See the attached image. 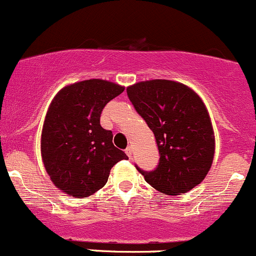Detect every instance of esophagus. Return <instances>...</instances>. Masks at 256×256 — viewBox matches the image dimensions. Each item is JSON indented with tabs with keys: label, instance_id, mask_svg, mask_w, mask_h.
Returning a JSON list of instances; mask_svg holds the SVG:
<instances>
[{
	"label": "esophagus",
	"instance_id": "1",
	"mask_svg": "<svg viewBox=\"0 0 256 256\" xmlns=\"http://www.w3.org/2000/svg\"><path fill=\"white\" fill-rule=\"evenodd\" d=\"M125 152H126V155H128V158H131L132 156V148H131V146H128V148L125 149Z\"/></svg>",
	"mask_w": 256,
	"mask_h": 256
}]
</instances>
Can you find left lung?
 I'll return each mask as SVG.
<instances>
[{
    "mask_svg": "<svg viewBox=\"0 0 256 256\" xmlns=\"http://www.w3.org/2000/svg\"><path fill=\"white\" fill-rule=\"evenodd\" d=\"M134 110L152 131L158 164L136 168L146 182L167 195H179L204 180L214 156V134L202 100L177 82L154 79L126 89Z\"/></svg>",
    "mask_w": 256,
    "mask_h": 256,
    "instance_id": "8db88e82",
    "label": "left lung"
}]
</instances>
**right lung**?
Wrapping results in <instances>:
<instances>
[{
  "mask_svg": "<svg viewBox=\"0 0 256 256\" xmlns=\"http://www.w3.org/2000/svg\"><path fill=\"white\" fill-rule=\"evenodd\" d=\"M124 88L89 79L64 88L44 120L40 149L55 186L73 198L92 195L107 183L112 167L128 156L100 124L106 104Z\"/></svg>",
  "mask_w": 256,
  "mask_h": 256,
  "instance_id": "add662e5",
  "label": "right lung"
}]
</instances>
